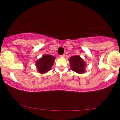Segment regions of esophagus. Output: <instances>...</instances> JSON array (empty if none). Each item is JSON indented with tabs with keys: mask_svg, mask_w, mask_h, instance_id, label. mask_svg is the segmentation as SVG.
<instances>
[{
	"mask_svg": "<svg viewBox=\"0 0 120 120\" xmlns=\"http://www.w3.org/2000/svg\"><path fill=\"white\" fill-rule=\"evenodd\" d=\"M60 57H63V58H64V57H65V54H63V55H60Z\"/></svg>",
	"mask_w": 120,
	"mask_h": 120,
	"instance_id": "obj_1",
	"label": "esophagus"
}]
</instances>
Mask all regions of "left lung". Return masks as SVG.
<instances>
[{"label":"left lung","mask_w":120,"mask_h":120,"mask_svg":"<svg viewBox=\"0 0 120 120\" xmlns=\"http://www.w3.org/2000/svg\"><path fill=\"white\" fill-rule=\"evenodd\" d=\"M71 64V69L79 74H82L85 72L86 63L79 56H71L69 59Z\"/></svg>","instance_id":"left-lung-1"}]
</instances>
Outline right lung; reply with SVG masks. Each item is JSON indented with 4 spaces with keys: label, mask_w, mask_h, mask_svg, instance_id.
<instances>
[{
    "label": "right lung",
    "mask_w": 120,
    "mask_h": 120,
    "mask_svg": "<svg viewBox=\"0 0 120 120\" xmlns=\"http://www.w3.org/2000/svg\"><path fill=\"white\" fill-rule=\"evenodd\" d=\"M55 57L51 55H45L36 61V66L38 72L41 74L46 73L51 69L54 64Z\"/></svg>",
    "instance_id": "1"
}]
</instances>
